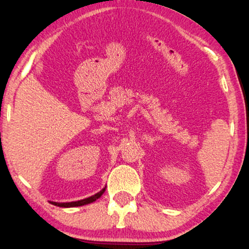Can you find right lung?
I'll list each match as a JSON object with an SVG mask.
<instances>
[{"label":"right lung","instance_id":"right-lung-1","mask_svg":"<svg viewBox=\"0 0 249 249\" xmlns=\"http://www.w3.org/2000/svg\"><path fill=\"white\" fill-rule=\"evenodd\" d=\"M105 190L106 188L102 189L100 192H98V194H95L94 196H92V197L89 198H86V199H83V200H78V201H72V203H54V201H51V204H53L55 206H60V207H75V206H83V205H86V204H89V203H93V201H95L98 198H100L102 194L105 192Z\"/></svg>","mask_w":249,"mask_h":249}]
</instances>
